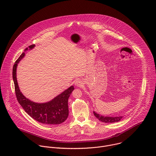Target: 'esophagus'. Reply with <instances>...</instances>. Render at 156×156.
<instances>
[{
    "label": "esophagus",
    "instance_id": "1",
    "mask_svg": "<svg viewBox=\"0 0 156 156\" xmlns=\"http://www.w3.org/2000/svg\"><path fill=\"white\" fill-rule=\"evenodd\" d=\"M81 84H82V82H81L80 80H77V81L75 82V84L76 85V86H80Z\"/></svg>",
    "mask_w": 156,
    "mask_h": 156
}]
</instances>
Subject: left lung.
<instances>
[{"label":"left lung","instance_id":"obj_1","mask_svg":"<svg viewBox=\"0 0 156 156\" xmlns=\"http://www.w3.org/2000/svg\"><path fill=\"white\" fill-rule=\"evenodd\" d=\"M94 116L99 120L101 122H104V123H114V122H118L123 117V116H119V117H105L103 115H101L99 114L96 113L95 112H93Z\"/></svg>","mask_w":156,"mask_h":156}]
</instances>
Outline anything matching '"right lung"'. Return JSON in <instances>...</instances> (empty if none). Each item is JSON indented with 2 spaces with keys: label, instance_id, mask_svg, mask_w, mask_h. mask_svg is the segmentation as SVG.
Returning <instances> with one entry per match:
<instances>
[{
  "label": "right lung",
  "instance_id": "obj_1",
  "mask_svg": "<svg viewBox=\"0 0 156 156\" xmlns=\"http://www.w3.org/2000/svg\"><path fill=\"white\" fill-rule=\"evenodd\" d=\"M34 47L35 45L33 44L28 48L31 50ZM28 49L26 48L25 51ZM25 55V52L22 53L16 60L13 65L12 72L16 96L19 104L31 117L41 123L58 125L63 123L69 116L68 100L74 90V86H71L53 99L45 103H37L27 99L20 91L16 80L18 63Z\"/></svg>",
  "mask_w": 156,
  "mask_h": 156
}]
</instances>
